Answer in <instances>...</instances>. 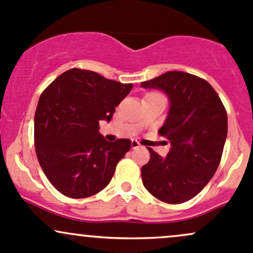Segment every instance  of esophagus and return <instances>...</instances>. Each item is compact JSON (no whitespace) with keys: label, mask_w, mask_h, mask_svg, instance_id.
Masks as SVG:
<instances>
[{"label":"esophagus","mask_w":253,"mask_h":253,"mask_svg":"<svg viewBox=\"0 0 253 253\" xmlns=\"http://www.w3.org/2000/svg\"><path fill=\"white\" fill-rule=\"evenodd\" d=\"M131 146H132V149L134 150V149H138V148H140V144L138 143L137 140H132V143H131Z\"/></svg>","instance_id":"obj_1"}]
</instances>
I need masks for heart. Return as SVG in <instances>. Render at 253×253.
Here are the masks:
<instances>
[{
	"label": "heart",
	"instance_id": "1",
	"mask_svg": "<svg viewBox=\"0 0 253 253\" xmlns=\"http://www.w3.org/2000/svg\"><path fill=\"white\" fill-rule=\"evenodd\" d=\"M150 95H157V93H150Z\"/></svg>",
	"mask_w": 253,
	"mask_h": 253
}]
</instances>
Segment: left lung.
<instances>
[{
    "mask_svg": "<svg viewBox=\"0 0 253 253\" xmlns=\"http://www.w3.org/2000/svg\"><path fill=\"white\" fill-rule=\"evenodd\" d=\"M141 86L168 96L169 112L158 132L170 143L166 157L148 148L143 185L165 203H184L201 192L217 170L227 138L226 109L209 83L185 72H167Z\"/></svg>",
    "mask_w": 253,
    "mask_h": 253,
    "instance_id": "8db88e82",
    "label": "left lung"
}]
</instances>
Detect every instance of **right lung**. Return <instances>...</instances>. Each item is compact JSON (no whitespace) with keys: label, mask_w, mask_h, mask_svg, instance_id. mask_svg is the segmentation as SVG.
<instances>
[{"label":"right lung","mask_w":253,"mask_h":253,"mask_svg":"<svg viewBox=\"0 0 253 253\" xmlns=\"http://www.w3.org/2000/svg\"><path fill=\"white\" fill-rule=\"evenodd\" d=\"M132 87L96 72L72 68L42 93L35 115L36 154L59 192L87 198L109 184L131 140H105L99 121L110 122Z\"/></svg>","instance_id":"1"}]
</instances>
